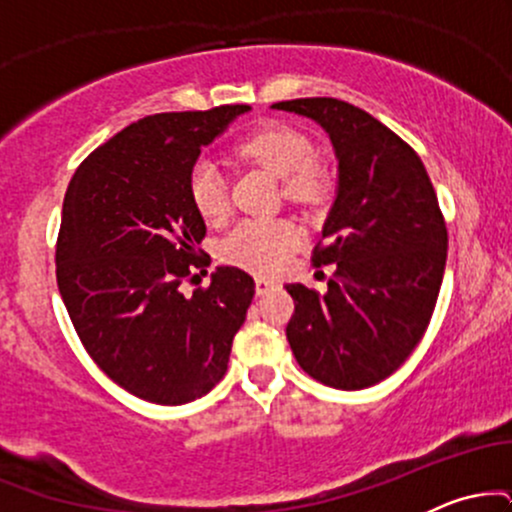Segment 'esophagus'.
Masks as SVG:
<instances>
[{
	"label": "esophagus",
	"instance_id": "esophagus-1",
	"mask_svg": "<svg viewBox=\"0 0 512 512\" xmlns=\"http://www.w3.org/2000/svg\"><path fill=\"white\" fill-rule=\"evenodd\" d=\"M276 281L274 279H267V276H257L255 279V291L257 296H262V293H267L269 289H274Z\"/></svg>",
	"mask_w": 512,
	"mask_h": 512
}]
</instances>
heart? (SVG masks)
Listing matches in <instances>:
<instances>
[{
  "label": "heart",
  "instance_id": "b5f03b06",
  "mask_svg": "<svg viewBox=\"0 0 512 512\" xmlns=\"http://www.w3.org/2000/svg\"><path fill=\"white\" fill-rule=\"evenodd\" d=\"M236 154L257 163L281 178L284 195L298 204H317L327 195V173L313 161V142L301 129L284 122H262L236 144ZM190 202L207 223L226 221L228 202L226 178L216 163L197 161L187 178ZM303 231L291 219H243L221 240L219 252L223 262L236 264L257 274H272L298 245Z\"/></svg>",
  "mask_w": 512,
  "mask_h": 512
}]
</instances>
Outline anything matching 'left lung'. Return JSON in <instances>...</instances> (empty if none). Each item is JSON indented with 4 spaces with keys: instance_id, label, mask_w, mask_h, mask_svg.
I'll list each match as a JSON object with an SVG mask.
<instances>
[{
    "instance_id": "1",
    "label": "left lung",
    "mask_w": 512,
    "mask_h": 512,
    "mask_svg": "<svg viewBox=\"0 0 512 512\" xmlns=\"http://www.w3.org/2000/svg\"><path fill=\"white\" fill-rule=\"evenodd\" d=\"M330 134L339 185L313 262L334 264L327 291L286 284V339L310 378L363 390L407 361L424 337L448 257V228L416 151L390 127L337 98L272 105Z\"/></svg>"
}]
</instances>
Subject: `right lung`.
Returning <instances> with one entry per match:
<instances>
[{"label":"right lung","instance_id":"1","mask_svg":"<svg viewBox=\"0 0 512 512\" xmlns=\"http://www.w3.org/2000/svg\"><path fill=\"white\" fill-rule=\"evenodd\" d=\"M250 105L161 113L117 132L76 168L57 236V286L88 356L129 395L187 404L226 375L255 281L219 267L180 284L207 236L187 192L202 146ZM197 276V274H195Z\"/></svg>","mask_w":512,"mask_h":512}]
</instances>
